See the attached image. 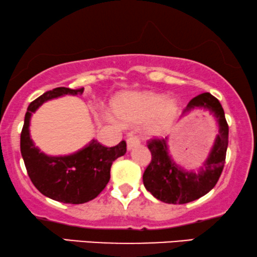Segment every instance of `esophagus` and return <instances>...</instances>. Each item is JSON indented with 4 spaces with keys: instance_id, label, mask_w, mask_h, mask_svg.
Wrapping results in <instances>:
<instances>
[{
    "instance_id": "esophagus-1",
    "label": "esophagus",
    "mask_w": 257,
    "mask_h": 257,
    "mask_svg": "<svg viewBox=\"0 0 257 257\" xmlns=\"http://www.w3.org/2000/svg\"><path fill=\"white\" fill-rule=\"evenodd\" d=\"M139 144H140V139L138 137H131L126 139V147H128V150H132L133 147L137 146Z\"/></svg>"
}]
</instances>
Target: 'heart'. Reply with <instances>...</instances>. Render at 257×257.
Listing matches in <instances>:
<instances>
[{"label":"heart","mask_w":257,"mask_h":257,"mask_svg":"<svg viewBox=\"0 0 257 257\" xmlns=\"http://www.w3.org/2000/svg\"><path fill=\"white\" fill-rule=\"evenodd\" d=\"M177 104L162 94L133 93L123 97L117 104V112L126 122H142L152 118L151 129L159 132L174 118Z\"/></svg>","instance_id":"obj_1"}]
</instances>
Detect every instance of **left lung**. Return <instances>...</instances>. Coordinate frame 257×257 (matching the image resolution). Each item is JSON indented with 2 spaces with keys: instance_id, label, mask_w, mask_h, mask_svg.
Returning <instances> with one entry per match:
<instances>
[{
  "instance_id": "left-lung-1",
  "label": "left lung",
  "mask_w": 257,
  "mask_h": 257,
  "mask_svg": "<svg viewBox=\"0 0 257 257\" xmlns=\"http://www.w3.org/2000/svg\"><path fill=\"white\" fill-rule=\"evenodd\" d=\"M194 107L212 111L219 123V134L214 147L197 174L184 171L172 162L168 154L166 140L151 138L146 142L152 159L142 176L144 185L156 199L165 203L183 205L206 195L215 187L224 169L228 145V124L220 101L206 92L191 99L184 112Z\"/></svg>"
}]
</instances>
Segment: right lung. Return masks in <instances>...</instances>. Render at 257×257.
Here are the masks:
<instances>
[{
	"label": "right lung",
	"instance_id": "add662e5",
	"mask_svg": "<svg viewBox=\"0 0 257 257\" xmlns=\"http://www.w3.org/2000/svg\"><path fill=\"white\" fill-rule=\"evenodd\" d=\"M81 88L57 87L45 92L27 107L20 135V151L27 174L43 195L63 203L79 205L97 197L110 181L113 160L124 156L126 142L122 140L113 147H106L93 140L80 152L67 157H48L30 139L31 113L44 101L63 94H82Z\"/></svg>",
	"mask_w": 257,
	"mask_h": 257
}]
</instances>
